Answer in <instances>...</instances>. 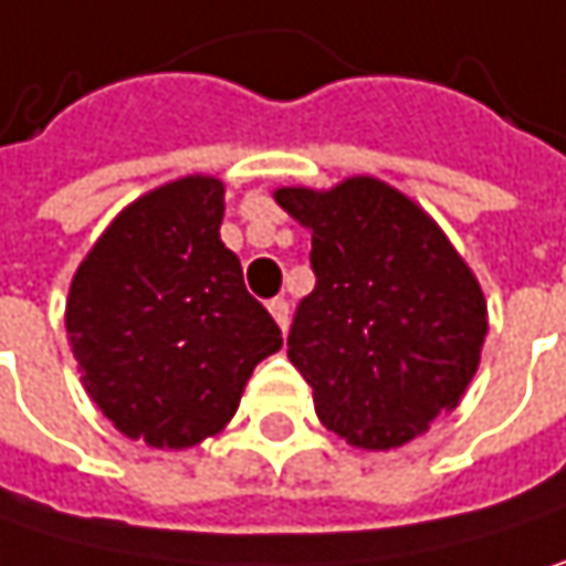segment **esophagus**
<instances>
[{"label": "esophagus", "instance_id": "esophagus-1", "mask_svg": "<svg viewBox=\"0 0 566 566\" xmlns=\"http://www.w3.org/2000/svg\"><path fill=\"white\" fill-rule=\"evenodd\" d=\"M269 311H272L275 324L282 327V334H284V331H287V301H284V297H275V301H269Z\"/></svg>", "mask_w": 566, "mask_h": 566}]
</instances>
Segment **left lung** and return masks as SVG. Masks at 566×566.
<instances>
[{"mask_svg":"<svg viewBox=\"0 0 566 566\" xmlns=\"http://www.w3.org/2000/svg\"><path fill=\"white\" fill-rule=\"evenodd\" d=\"M275 203L311 230L317 284L297 304L287 359L321 424L363 450L424 434L480 369L489 314L473 269L411 197L369 175L279 187Z\"/></svg>","mask_w":566,"mask_h":566,"instance_id":"left-lung-1","label":"left lung"}]
</instances>
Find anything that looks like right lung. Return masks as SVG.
Instances as JSON below:
<instances>
[{"label":"right lung","mask_w":566,"mask_h":566,"mask_svg":"<svg viewBox=\"0 0 566 566\" xmlns=\"http://www.w3.org/2000/svg\"><path fill=\"white\" fill-rule=\"evenodd\" d=\"M223 180H168L103 230L67 294V339L96 408L132 440L187 450L232 421L252 369L282 349L220 239Z\"/></svg>","instance_id":"add662e5"}]
</instances>
